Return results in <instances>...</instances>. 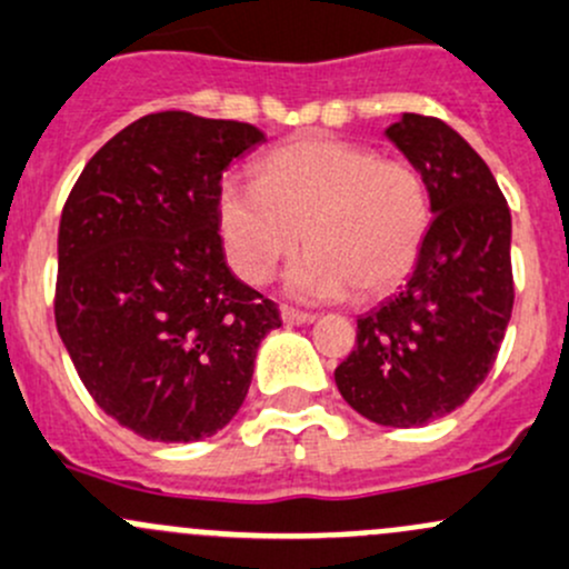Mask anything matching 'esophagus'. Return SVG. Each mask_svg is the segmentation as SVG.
<instances>
[{"label":"esophagus","mask_w":569,"mask_h":569,"mask_svg":"<svg viewBox=\"0 0 569 569\" xmlns=\"http://www.w3.org/2000/svg\"><path fill=\"white\" fill-rule=\"evenodd\" d=\"M280 316H283L286 325H310V321H316V313L297 310V308H291V305H283V308H280Z\"/></svg>","instance_id":"esophagus-1"}]
</instances>
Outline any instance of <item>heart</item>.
Returning <instances> with one entry per match:
<instances>
[{"label":"heart","instance_id":"1","mask_svg":"<svg viewBox=\"0 0 569 569\" xmlns=\"http://www.w3.org/2000/svg\"><path fill=\"white\" fill-rule=\"evenodd\" d=\"M226 256L261 286L300 239L305 259L289 272L302 300H338L351 289L379 297L411 272L430 229V193L417 166L362 143L297 139L256 166V182L218 190Z\"/></svg>","mask_w":569,"mask_h":569}]
</instances>
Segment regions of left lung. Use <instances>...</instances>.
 <instances>
[{"label": "left lung", "instance_id": "1", "mask_svg": "<svg viewBox=\"0 0 569 569\" xmlns=\"http://www.w3.org/2000/svg\"><path fill=\"white\" fill-rule=\"evenodd\" d=\"M387 136L426 177L433 220L406 289L357 319L335 385L370 422L415 428L463 406L493 368L516 302L512 220L486 160L450 124L403 113Z\"/></svg>", "mask_w": 569, "mask_h": 569}]
</instances>
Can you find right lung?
I'll return each instance as SVG.
<instances>
[{
  "mask_svg": "<svg viewBox=\"0 0 569 569\" xmlns=\"http://www.w3.org/2000/svg\"><path fill=\"white\" fill-rule=\"evenodd\" d=\"M264 133L158 111L106 141L76 179L57 242L53 319L94 403L152 441L231 422L278 305L226 264L223 171Z\"/></svg>",
  "mask_w": 569,
  "mask_h": 569,
  "instance_id": "1",
  "label": "right lung"
}]
</instances>
